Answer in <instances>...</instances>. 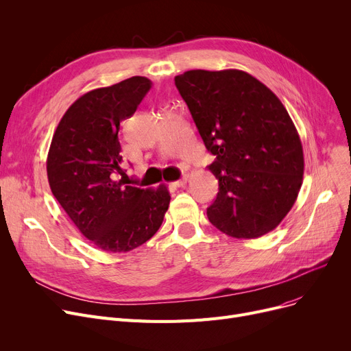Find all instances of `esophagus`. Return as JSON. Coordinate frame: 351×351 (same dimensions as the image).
Instances as JSON below:
<instances>
[{
  "instance_id": "esophagus-1",
  "label": "esophagus",
  "mask_w": 351,
  "mask_h": 351,
  "mask_svg": "<svg viewBox=\"0 0 351 351\" xmlns=\"http://www.w3.org/2000/svg\"><path fill=\"white\" fill-rule=\"evenodd\" d=\"M188 179H189V175H183L180 179H178L176 182H173L172 185H173V186H176V188H180V186H183V185H186Z\"/></svg>"
}]
</instances>
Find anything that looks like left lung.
I'll return each mask as SVG.
<instances>
[{"label":"left lung","mask_w":351,"mask_h":351,"mask_svg":"<svg viewBox=\"0 0 351 351\" xmlns=\"http://www.w3.org/2000/svg\"><path fill=\"white\" fill-rule=\"evenodd\" d=\"M206 149L219 192L209 222L228 236L256 239L276 229L303 183L302 141L286 108L250 73L192 69L175 77Z\"/></svg>","instance_id":"8db88e82"}]
</instances>
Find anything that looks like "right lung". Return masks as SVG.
I'll return each instance as SVG.
<instances>
[{"mask_svg":"<svg viewBox=\"0 0 351 351\" xmlns=\"http://www.w3.org/2000/svg\"><path fill=\"white\" fill-rule=\"evenodd\" d=\"M132 77L89 90L73 102L55 129L47 158L52 195L78 228L104 252L134 250L158 232L171 195L168 188L125 185L121 168V122L135 114L151 89Z\"/></svg>","mask_w":351,"mask_h":351,"instance_id":"1","label":"right lung"}]
</instances>
